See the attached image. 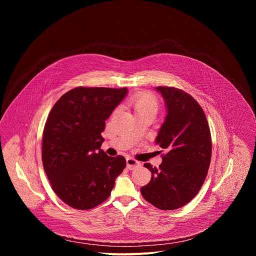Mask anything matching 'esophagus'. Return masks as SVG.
I'll list each match as a JSON object with an SVG mask.
<instances>
[{
	"mask_svg": "<svg viewBox=\"0 0 256 256\" xmlns=\"http://www.w3.org/2000/svg\"><path fill=\"white\" fill-rule=\"evenodd\" d=\"M140 163L138 161L134 160V158H132V157L126 158V167L128 169H132V168H134L136 166H140Z\"/></svg>",
	"mask_w": 256,
	"mask_h": 256,
	"instance_id": "esophagus-1",
	"label": "esophagus"
}]
</instances>
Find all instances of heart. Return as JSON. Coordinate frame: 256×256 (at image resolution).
I'll return each mask as SVG.
<instances>
[{"label":"heart","instance_id":"obj_1","mask_svg":"<svg viewBox=\"0 0 256 256\" xmlns=\"http://www.w3.org/2000/svg\"><path fill=\"white\" fill-rule=\"evenodd\" d=\"M130 106L134 108L136 114L142 112H157L158 101L154 95L148 92H138L128 101Z\"/></svg>","mask_w":256,"mask_h":256}]
</instances>
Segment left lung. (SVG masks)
<instances>
[{
	"instance_id": "left-lung-1",
	"label": "left lung",
	"mask_w": 256,
	"mask_h": 256,
	"mask_svg": "<svg viewBox=\"0 0 256 256\" xmlns=\"http://www.w3.org/2000/svg\"><path fill=\"white\" fill-rule=\"evenodd\" d=\"M166 107V116L155 142L166 150L151 181L140 188L144 198L160 210H176L188 204L200 192L210 163L212 140L202 108L184 91L156 87Z\"/></svg>"
}]
</instances>
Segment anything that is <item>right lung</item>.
I'll return each mask as SVG.
<instances>
[{
	"label": "right lung",
	"instance_id": "right-lung-1",
	"mask_svg": "<svg viewBox=\"0 0 256 256\" xmlns=\"http://www.w3.org/2000/svg\"><path fill=\"white\" fill-rule=\"evenodd\" d=\"M128 89L78 87L54 105L42 134V164L56 196L77 210H90L110 196L124 157L101 150L105 120Z\"/></svg>",
	"mask_w": 256,
	"mask_h": 256
}]
</instances>
